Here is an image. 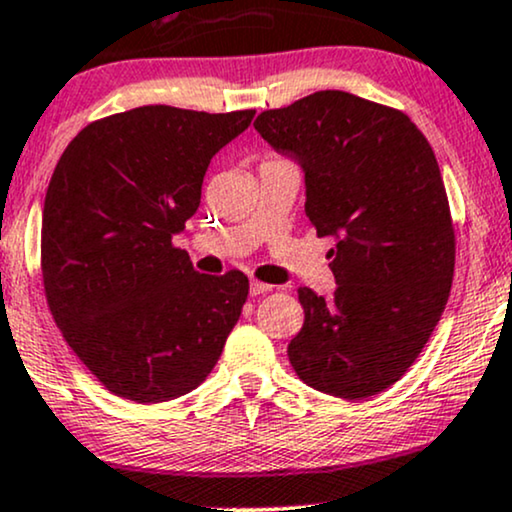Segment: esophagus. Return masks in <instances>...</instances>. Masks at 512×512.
<instances>
[{"label": "esophagus", "instance_id": "34e87169", "mask_svg": "<svg viewBox=\"0 0 512 512\" xmlns=\"http://www.w3.org/2000/svg\"><path fill=\"white\" fill-rule=\"evenodd\" d=\"M272 289L274 286L264 284V281H257V279L250 281V296H264V293H269Z\"/></svg>", "mask_w": 512, "mask_h": 512}]
</instances>
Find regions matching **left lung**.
I'll use <instances>...</instances> for the list:
<instances>
[{"label": "left lung", "instance_id": "left-lung-1", "mask_svg": "<svg viewBox=\"0 0 512 512\" xmlns=\"http://www.w3.org/2000/svg\"><path fill=\"white\" fill-rule=\"evenodd\" d=\"M255 129L301 163L305 214L337 238L334 296L298 289L291 366L325 395H378L419 358L450 296L455 228L436 154L402 110L346 91L264 110Z\"/></svg>", "mask_w": 512, "mask_h": 512}]
</instances>
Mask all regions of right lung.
Wrapping results in <instances>:
<instances>
[{"instance_id": "right-lung-1", "label": "right lung", "mask_w": 512, "mask_h": 512, "mask_svg": "<svg viewBox=\"0 0 512 512\" xmlns=\"http://www.w3.org/2000/svg\"><path fill=\"white\" fill-rule=\"evenodd\" d=\"M255 110L142 105L91 122L52 173L40 269L62 337L105 390L158 404L219 361L248 276L199 274L173 236L202 199L209 161Z\"/></svg>"}]
</instances>
